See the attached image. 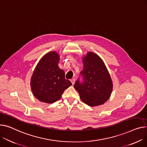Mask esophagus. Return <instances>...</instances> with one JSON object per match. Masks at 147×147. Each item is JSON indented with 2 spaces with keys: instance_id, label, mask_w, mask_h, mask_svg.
<instances>
[{
  "instance_id": "obj_1",
  "label": "esophagus",
  "mask_w": 147,
  "mask_h": 147,
  "mask_svg": "<svg viewBox=\"0 0 147 147\" xmlns=\"http://www.w3.org/2000/svg\"><path fill=\"white\" fill-rule=\"evenodd\" d=\"M70 81H71V82L72 84L73 85V84H74V82H75V79H71V80H70Z\"/></svg>"
}]
</instances>
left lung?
I'll list each match as a JSON object with an SVG mask.
<instances>
[{
	"instance_id": "obj_1",
	"label": "left lung",
	"mask_w": 147,
	"mask_h": 147,
	"mask_svg": "<svg viewBox=\"0 0 147 147\" xmlns=\"http://www.w3.org/2000/svg\"><path fill=\"white\" fill-rule=\"evenodd\" d=\"M83 69L80 71L74 87L82 100L90 106L106 102L112 91V82L109 73L101 58L96 54L88 53L83 59Z\"/></svg>"
}]
</instances>
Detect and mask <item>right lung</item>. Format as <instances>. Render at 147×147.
Returning <instances> with one entry per match:
<instances>
[{
    "instance_id": "1",
    "label": "right lung",
    "mask_w": 147,
    "mask_h": 147,
    "mask_svg": "<svg viewBox=\"0 0 147 147\" xmlns=\"http://www.w3.org/2000/svg\"><path fill=\"white\" fill-rule=\"evenodd\" d=\"M58 54L50 52L39 61L31 79L32 92L41 102L53 103L59 100L64 91L72 85L65 79L64 70L58 67Z\"/></svg>"
}]
</instances>
